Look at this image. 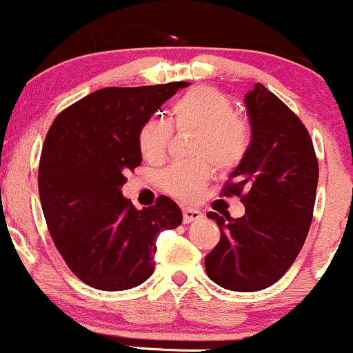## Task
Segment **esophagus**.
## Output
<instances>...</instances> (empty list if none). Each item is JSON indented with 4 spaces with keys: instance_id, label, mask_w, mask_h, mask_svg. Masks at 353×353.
Listing matches in <instances>:
<instances>
[{
    "instance_id": "esophagus-1",
    "label": "esophagus",
    "mask_w": 353,
    "mask_h": 353,
    "mask_svg": "<svg viewBox=\"0 0 353 353\" xmlns=\"http://www.w3.org/2000/svg\"><path fill=\"white\" fill-rule=\"evenodd\" d=\"M201 218H203V212H201L199 209L183 208V221H184V224L192 223V221H199Z\"/></svg>"
}]
</instances>
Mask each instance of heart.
<instances>
[{"label":"heart","instance_id":"b5f03b06","mask_svg":"<svg viewBox=\"0 0 353 353\" xmlns=\"http://www.w3.org/2000/svg\"><path fill=\"white\" fill-rule=\"evenodd\" d=\"M176 132H194L192 162L170 165L161 174V185L181 201H196L212 177V168L233 170L245 161L251 144L250 125L236 115L233 100L211 87H197L172 105L170 122L149 119L137 135L139 150L149 162H161Z\"/></svg>","mask_w":353,"mask_h":353}]
</instances>
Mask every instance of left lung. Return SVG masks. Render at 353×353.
Instances as JSON below:
<instances>
[{"label":"left lung","mask_w":353,"mask_h":353,"mask_svg":"<svg viewBox=\"0 0 353 353\" xmlns=\"http://www.w3.org/2000/svg\"><path fill=\"white\" fill-rule=\"evenodd\" d=\"M251 144L221 196L239 197L243 218L208 212L221 239L204 259L214 283L258 292L276 283L307 239L319 184L312 137L295 112L261 83L245 97Z\"/></svg>","instance_id":"8db88e82"}]
</instances>
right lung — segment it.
<instances>
[{"label": "right lung", "instance_id": "1", "mask_svg": "<svg viewBox=\"0 0 353 353\" xmlns=\"http://www.w3.org/2000/svg\"><path fill=\"white\" fill-rule=\"evenodd\" d=\"M188 85L102 88L60 112L46 134L38 168L46 226L72 273L92 288L144 283L156 265L157 236L183 223L169 197L139 211L120 188L142 162V123Z\"/></svg>", "mask_w": 353, "mask_h": 353}]
</instances>
